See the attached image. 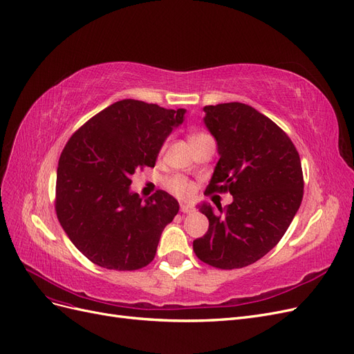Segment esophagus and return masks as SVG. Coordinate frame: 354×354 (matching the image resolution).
I'll return each instance as SVG.
<instances>
[{
  "mask_svg": "<svg viewBox=\"0 0 354 354\" xmlns=\"http://www.w3.org/2000/svg\"><path fill=\"white\" fill-rule=\"evenodd\" d=\"M180 211L183 212V214H192V212H195V208L187 205V203H181V205H180Z\"/></svg>",
  "mask_w": 354,
  "mask_h": 354,
  "instance_id": "1",
  "label": "esophagus"
}]
</instances>
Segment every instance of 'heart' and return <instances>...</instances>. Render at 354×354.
Wrapping results in <instances>:
<instances>
[{
    "label": "heart",
    "instance_id": "b5f03b06",
    "mask_svg": "<svg viewBox=\"0 0 354 354\" xmlns=\"http://www.w3.org/2000/svg\"><path fill=\"white\" fill-rule=\"evenodd\" d=\"M205 136H207L205 133L195 131L189 136V142H194V140H196V138L205 137ZM165 186L169 192H173V194L178 198H190L195 192V186L192 185L187 178L181 177V176H173V177L167 178Z\"/></svg>",
    "mask_w": 354,
    "mask_h": 354
}]
</instances>
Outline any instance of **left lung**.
<instances>
[{"label":"left lung","mask_w":354,"mask_h":354,"mask_svg":"<svg viewBox=\"0 0 354 354\" xmlns=\"http://www.w3.org/2000/svg\"><path fill=\"white\" fill-rule=\"evenodd\" d=\"M203 111L220 155L205 194L229 192L233 202L218 211L202 203L209 227L194 251L217 269H242L276 246L301 205V160L282 128L252 106L232 102Z\"/></svg>","instance_id":"8db88e82"}]
</instances>
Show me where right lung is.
<instances>
[{
	"label": "right lung",
	"mask_w": 354,
	"mask_h": 354,
	"mask_svg": "<svg viewBox=\"0 0 354 354\" xmlns=\"http://www.w3.org/2000/svg\"><path fill=\"white\" fill-rule=\"evenodd\" d=\"M185 112L125 99L71 136L59 159L56 214L71 242L94 264L125 272L155 259L178 202L164 190L142 202L130 192L131 177L155 167L160 146Z\"/></svg>",
	"instance_id": "1"
}]
</instances>
